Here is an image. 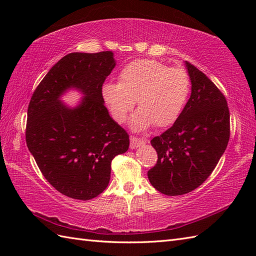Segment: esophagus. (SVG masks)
<instances>
[{
  "label": "esophagus",
  "instance_id": "1",
  "mask_svg": "<svg viewBox=\"0 0 256 256\" xmlns=\"http://www.w3.org/2000/svg\"><path fill=\"white\" fill-rule=\"evenodd\" d=\"M130 140H131V144H130V148H131V150L138 148V146H140V145H143V144L146 143V140L136 138H134V136L130 138Z\"/></svg>",
  "mask_w": 256,
  "mask_h": 256
}]
</instances>
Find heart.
Here are the masks:
<instances>
[{"label":"heart","instance_id":"1","mask_svg":"<svg viewBox=\"0 0 256 256\" xmlns=\"http://www.w3.org/2000/svg\"><path fill=\"white\" fill-rule=\"evenodd\" d=\"M190 79L182 68H170L153 59H138L118 74V84L103 86L102 98L116 122L122 123L134 106L130 126L144 131L155 124L166 128L176 122L186 104Z\"/></svg>","mask_w":256,"mask_h":256}]
</instances>
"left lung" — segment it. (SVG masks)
<instances>
[{"label":"left lung","instance_id":"8db88e82","mask_svg":"<svg viewBox=\"0 0 256 256\" xmlns=\"http://www.w3.org/2000/svg\"><path fill=\"white\" fill-rule=\"evenodd\" d=\"M192 94L170 128L150 140L157 164L148 180L166 196L198 188L218 164L230 138V113L224 96L192 64L184 62Z\"/></svg>","mask_w":256,"mask_h":256}]
</instances>
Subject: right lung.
Here are the masks:
<instances>
[{"label": "right lung", "instance_id": "1", "mask_svg": "<svg viewBox=\"0 0 256 256\" xmlns=\"http://www.w3.org/2000/svg\"><path fill=\"white\" fill-rule=\"evenodd\" d=\"M116 64L112 52L68 54L32 96L27 148L48 182L67 197L99 196L110 182L112 160L128 150V133L102 98V84ZM72 90L83 94L74 107L61 101Z\"/></svg>", "mask_w": 256, "mask_h": 256}]
</instances>
